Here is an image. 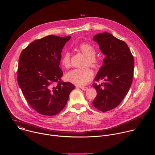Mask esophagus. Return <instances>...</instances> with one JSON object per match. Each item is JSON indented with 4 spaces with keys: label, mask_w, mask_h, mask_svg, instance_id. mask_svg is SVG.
Listing matches in <instances>:
<instances>
[{
    "label": "esophagus",
    "mask_w": 155,
    "mask_h": 155,
    "mask_svg": "<svg viewBox=\"0 0 155 155\" xmlns=\"http://www.w3.org/2000/svg\"><path fill=\"white\" fill-rule=\"evenodd\" d=\"M80 88L83 91H86L87 90V87H85V86H81Z\"/></svg>",
    "instance_id": "obj_1"
}]
</instances>
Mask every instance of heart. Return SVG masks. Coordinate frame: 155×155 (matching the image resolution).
<instances>
[{"label":"heart","mask_w":155,"mask_h":155,"mask_svg":"<svg viewBox=\"0 0 155 155\" xmlns=\"http://www.w3.org/2000/svg\"><path fill=\"white\" fill-rule=\"evenodd\" d=\"M80 51L87 58L86 65H88L94 68L99 65V61L95 57L96 54V49L88 43H82L79 47ZM61 63L65 68H68L71 64V55L68 51H65L61 59ZM93 77V72L88 68L83 69H74L65 75L68 81L77 85L83 86L89 82Z\"/></svg>","instance_id":"b5f03b06"}]
</instances>
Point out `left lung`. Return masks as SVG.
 <instances>
[{
  "mask_svg": "<svg viewBox=\"0 0 155 155\" xmlns=\"http://www.w3.org/2000/svg\"><path fill=\"white\" fill-rule=\"evenodd\" d=\"M93 40L106 57L94 80H103L101 84L93 83L97 96L93 102L95 108L107 112L116 108L129 91L132 82L134 60L127 44L112 34H96Z\"/></svg>",
  "mask_w": 155,
  "mask_h": 155,
  "instance_id": "obj_1",
  "label": "left lung"
}]
</instances>
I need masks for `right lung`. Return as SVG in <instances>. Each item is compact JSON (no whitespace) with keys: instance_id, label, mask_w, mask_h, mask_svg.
<instances>
[{"instance_id":"add662e5","label":"right lung","mask_w":155,"mask_h":155,"mask_svg":"<svg viewBox=\"0 0 155 155\" xmlns=\"http://www.w3.org/2000/svg\"><path fill=\"white\" fill-rule=\"evenodd\" d=\"M71 36L51 35L35 40L22 51L17 80L31 107L40 114L53 116L64 108L75 86L61 80V52Z\"/></svg>"}]
</instances>
